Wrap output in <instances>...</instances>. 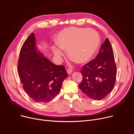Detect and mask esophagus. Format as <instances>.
I'll list each match as a JSON object with an SVG mask.
<instances>
[{
  "label": "esophagus",
  "mask_w": 134,
  "mask_h": 134,
  "mask_svg": "<svg viewBox=\"0 0 134 134\" xmlns=\"http://www.w3.org/2000/svg\"><path fill=\"white\" fill-rule=\"evenodd\" d=\"M72 72H73V71H72V70L71 69L68 68V69H67V73L68 74H70L71 73H72Z\"/></svg>",
  "instance_id": "34e87169"
}]
</instances>
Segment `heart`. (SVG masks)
Listing matches in <instances>:
<instances>
[{
	"instance_id": "obj_1",
	"label": "heart",
	"mask_w": 134,
	"mask_h": 134,
	"mask_svg": "<svg viewBox=\"0 0 134 134\" xmlns=\"http://www.w3.org/2000/svg\"><path fill=\"white\" fill-rule=\"evenodd\" d=\"M57 46L51 47L52 51L58 61L66 49L69 58L78 63L88 61L96 53L99 47V35L94 30L77 27H69L60 31L55 36Z\"/></svg>"
}]
</instances>
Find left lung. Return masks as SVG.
<instances>
[{"label":"left lung","mask_w":134,"mask_h":134,"mask_svg":"<svg viewBox=\"0 0 134 134\" xmlns=\"http://www.w3.org/2000/svg\"><path fill=\"white\" fill-rule=\"evenodd\" d=\"M82 92L92 99L99 100L110 94L116 82L117 69L113 49L108 38L97 57L82 67Z\"/></svg>","instance_id":"left-lung-1"}]
</instances>
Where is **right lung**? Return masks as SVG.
Listing matches in <instances>:
<instances>
[{"mask_svg":"<svg viewBox=\"0 0 134 134\" xmlns=\"http://www.w3.org/2000/svg\"><path fill=\"white\" fill-rule=\"evenodd\" d=\"M18 73L25 92L38 103L52 100L67 76L64 66L53 64L38 50L33 33L21 48Z\"/></svg>","mask_w":134,"mask_h":134,"instance_id":"add662e5","label":"right lung"}]
</instances>
